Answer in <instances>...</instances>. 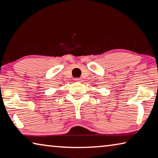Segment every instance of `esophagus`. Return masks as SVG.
<instances>
[{"mask_svg": "<svg viewBox=\"0 0 158 158\" xmlns=\"http://www.w3.org/2000/svg\"><path fill=\"white\" fill-rule=\"evenodd\" d=\"M80 79H79V78H76V79H75V81H80Z\"/></svg>", "mask_w": 158, "mask_h": 158, "instance_id": "34e87169", "label": "esophagus"}]
</instances>
